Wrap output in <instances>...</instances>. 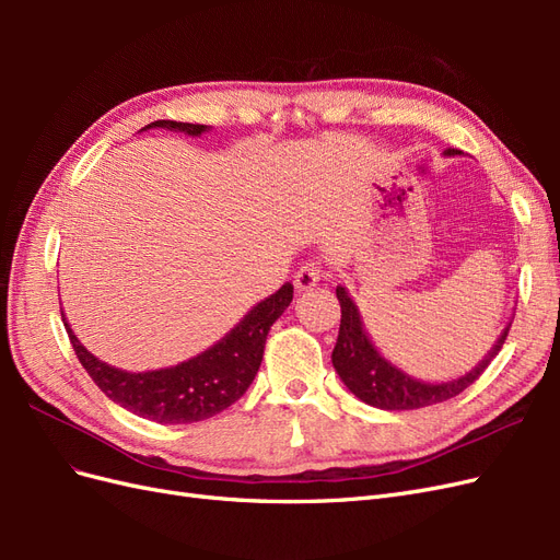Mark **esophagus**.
Listing matches in <instances>:
<instances>
[{
  "mask_svg": "<svg viewBox=\"0 0 560 560\" xmlns=\"http://www.w3.org/2000/svg\"><path fill=\"white\" fill-rule=\"evenodd\" d=\"M319 278H322V266L317 261H306L296 270L294 284H296V290L306 292V290H313V287L319 282Z\"/></svg>",
  "mask_w": 560,
  "mask_h": 560,
  "instance_id": "34e87169",
  "label": "esophagus"
}]
</instances>
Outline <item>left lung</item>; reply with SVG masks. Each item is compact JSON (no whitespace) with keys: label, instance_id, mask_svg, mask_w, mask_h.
I'll list each match as a JSON object with an SVG mask.
<instances>
[{"label":"left lung","instance_id":"obj_1","mask_svg":"<svg viewBox=\"0 0 560 560\" xmlns=\"http://www.w3.org/2000/svg\"><path fill=\"white\" fill-rule=\"evenodd\" d=\"M446 154L455 156L460 154V151L446 149ZM336 296L338 303H341V327H338V338L331 352L336 374L341 376V381L354 397H360L369 406H376V409L385 411H413L422 409V406H432L460 395L465 387H469L474 381H479L488 364L493 362L512 327L510 325L502 331L493 350H490L479 362V366H474L469 374L448 383H422L406 376L404 371L381 358V352L369 341V336L362 327L358 306H354L341 284L336 287Z\"/></svg>","mask_w":560,"mask_h":560}]
</instances>
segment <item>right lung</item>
Here are the masks:
<instances>
[{"label": "right lung", "instance_id": "1", "mask_svg": "<svg viewBox=\"0 0 560 560\" xmlns=\"http://www.w3.org/2000/svg\"><path fill=\"white\" fill-rule=\"evenodd\" d=\"M144 128L184 130L189 135L208 130V126L177 121H154ZM292 299L294 287L284 282L276 294L257 303L210 350L173 369L144 371V374H130V371L100 362L95 354L79 343L67 319L62 322L81 366L89 371L93 383L112 401L124 406L135 416L156 420L161 425H179V422H198L222 413L245 395V389L252 385L261 366L266 336L273 322L290 306Z\"/></svg>", "mask_w": 560, "mask_h": 560}]
</instances>
